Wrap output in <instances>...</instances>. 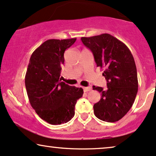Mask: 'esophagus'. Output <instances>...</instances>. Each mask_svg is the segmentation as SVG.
<instances>
[{
  "label": "esophagus",
  "instance_id": "obj_1",
  "mask_svg": "<svg viewBox=\"0 0 156 156\" xmlns=\"http://www.w3.org/2000/svg\"><path fill=\"white\" fill-rule=\"evenodd\" d=\"M83 90H84V92H89V91H90L91 90H92V88L90 87H83Z\"/></svg>",
  "mask_w": 156,
  "mask_h": 156
}]
</instances>
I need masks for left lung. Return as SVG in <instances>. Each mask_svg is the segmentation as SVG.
Instances as JSON below:
<instances>
[{"label": "left lung", "mask_w": 156, "mask_h": 156, "mask_svg": "<svg viewBox=\"0 0 156 156\" xmlns=\"http://www.w3.org/2000/svg\"><path fill=\"white\" fill-rule=\"evenodd\" d=\"M94 55L97 66L103 69L107 88L93 86L101 99L94 105L100 120L114 122L122 118L134 103L138 89L137 69L128 47L109 34L81 38Z\"/></svg>", "instance_id": "8db88e82"}]
</instances>
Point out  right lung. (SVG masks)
<instances>
[{
	"mask_svg": "<svg viewBox=\"0 0 156 156\" xmlns=\"http://www.w3.org/2000/svg\"><path fill=\"white\" fill-rule=\"evenodd\" d=\"M49 39L33 52L25 76V85L31 107L38 116L51 125H61L74 115L76 101L83 89L69 86L59 80L64 54L76 41Z\"/></svg>",
	"mask_w": 156,
	"mask_h": 156,
	"instance_id": "obj_1",
	"label": "right lung"
}]
</instances>
